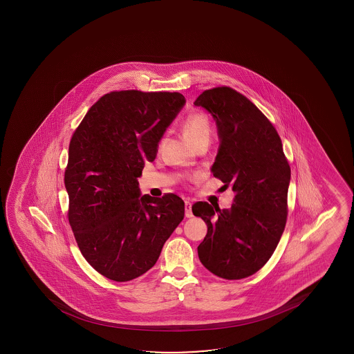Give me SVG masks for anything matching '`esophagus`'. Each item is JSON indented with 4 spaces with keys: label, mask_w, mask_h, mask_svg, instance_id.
<instances>
[{
    "label": "esophagus",
    "mask_w": 354,
    "mask_h": 354,
    "mask_svg": "<svg viewBox=\"0 0 354 354\" xmlns=\"http://www.w3.org/2000/svg\"><path fill=\"white\" fill-rule=\"evenodd\" d=\"M192 202H189V201H185V216H187V218H190L192 217Z\"/></svg>",
    "instance_id": "1"
}]
</instances>
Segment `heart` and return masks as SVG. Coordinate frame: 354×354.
I'll return each instance as SVG.
<instances>
[{
	"mask_svg": "<svg viewBox=\"0 0 354 354\" xmlns=\"http://www.w3.org/2000/svg\"><path fill=\"white\" fill-rule=\"evenodd\" d=\"M183 131L195 147H198L203 142H209L212 139V124L204 112L189 114L184 120Z\"/></svg>",
	"mask_w": 354,
	"mask_h": 354,
	"instance_id": "obj_1",
	"label": "heart"
}]
</instances>
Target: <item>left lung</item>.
<instances>
[{"mask_svg":"<svg viewBox=\"0 0 354 354\" xmlns=\"http://www.w3.org/2000/svg\"><path fill=\"white\" fill-rule=\"evenodd\" d=\"M194 104L216 120L221 144L212 174L236 194L230 209L192 205L207 225L199 260L216 277L240 280L259 272L277 249L287 222L290 167L275 127L243 94L221 86Z\"/></svg>","mask_w":354,"mask_h":354,"instance_id":"8db88e82","label":"left lung"}]
</instances>
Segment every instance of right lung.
Returning <instances> with one entry per match:
<instances>
[{
	"instance_id": "right-lung-1",
	"label": "right lung",
	"mask_w": 354,
	"mask_h": 354,
	"mask_svg": "<svg viewBox=\"0 0 354 354\" xmlns=\"http://www.w3.org/2000/svg\"><path fill=\"white\" fill-rule=\"evenodd\" d=\"M184 104L178 92L114 91L91 107L71 138L69 225L82 257L110 280L127 282L152 268L184 218L183 199L140 196L137 180Z\"/></svg>"
}]
</instances>
